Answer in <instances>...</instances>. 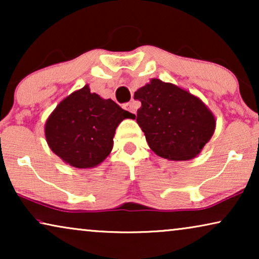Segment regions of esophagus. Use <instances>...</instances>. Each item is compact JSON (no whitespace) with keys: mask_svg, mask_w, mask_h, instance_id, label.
<instances>
[{"mask_svg":"<svg viewBox=\"0 0 259 259\" xmlns=\"http://www.w3.org/2000/svg\"><path fill=\"white\" fill-rule=\"evenodd\" d=\"M123 107H125V109H127V111H130L131 113H133V114H136L137 109L134 107L133 102H127V104L123 105Z\"/></svg>","mask_w":259,"mask_h":259,"instance_id":"esophagus-1","label":"esophagus"}]
</instances>
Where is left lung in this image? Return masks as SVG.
Here are the masks:
<instances>
[{
	"label": "left lung",
	"instance_id": "obj_1",
	"mask_svg": "<svg viewBox=\"0 0 259 259\" xmlns=\"http://www.w3.org/2000/svg\"><path fill=\"white\" fill-rule=\"evenodd\" d=\"M134 99L141 101L137 122L159 157L190 160L213 136L215 120L210 109L176 84L152 79L134 93Z\"/></svg>",
	"mask_w": 259,
	"mask_h": 259
}]
</instances>
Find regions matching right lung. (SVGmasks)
<instances>
[{
  "label": "right lung",
  "instance_id": "add662e5",
  "mask_svg": "<svg viewBox=\"0 0 259 259\" xmlns=\"http://www.w3.org/2000/svg\"><path fill=\"white\" fill-rule=\"evenodd\" d=\"M134 118L111 99L91 93L88 86L58 105L46 122L51 150L73 167L90 168L111 153L115 130L123 119Z\"/></svg>",
  "mask_w": 259,
  "mask_h": 259
}]
</instances>
